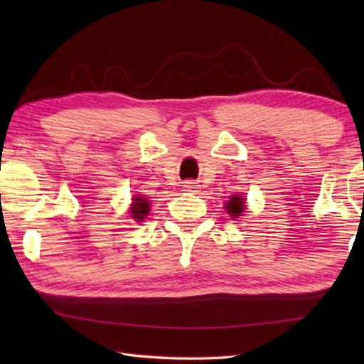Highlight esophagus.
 I'll return each instance as SVG.
<instances>
[{
	"label": "esophagus",
	"instance_id": "34e87169",
	"mask_svg": "<svg viewBox=\"0 0 364 364\" xmlns=\"http://www.w3.org/2000/svg\"><path fill=\"white\" fill-rule=\"evenodd\" d=\"M183 186H184V189L189 191V193H197V189H199V184H197L196 181H186Z\"/></svg>",
	"mask_w": 364,
	"mask_h": 364
}]
</instances>
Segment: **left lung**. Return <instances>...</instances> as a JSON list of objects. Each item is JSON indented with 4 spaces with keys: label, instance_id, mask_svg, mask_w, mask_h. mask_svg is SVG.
I'll list each match as a JSON object with an SVG mask.
<instances>
[{
    "label": "left lung",
    "instance_id": "8db88e82",
    "mask_svg": "<svg viewBox=\"0 0 364 364\" xmlns=\"http://www.w3.org/2000/svg\"><path fill=\"white\" fill-rule=\"evenodd\" d=\"M244 197L242 196H231V200L226 204V210L232 218H237L244 212Z\"/></svg>",
    "mask_w": 364,
    "mask_h": 364
}]
</instances>
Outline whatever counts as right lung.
Returning a JSON list of instances; mask_svg holds the SVG:
<instances>
[{
    "mask_svg": "<svg viewBox=\"0 0 364 364\" xmlns=\"http://www.w3.org/2000/svg\"><path fill=\"white\" fill-rule=\"evenodd\" d=\"M149 200L146 199V197H141L136 196L133 199V207H132V217L136 218V221H143V218L146 217L147 213H149Z\"/></svg>",
    "mask_w": 364,
    "mask_h": 364,
    "instance_id": "1",
    "label": "right lung"
}]
</instances>
